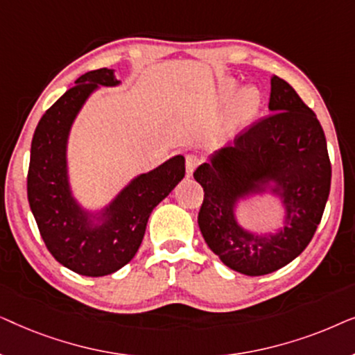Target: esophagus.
Masks as SVG:
<instances>
[{
	"label": "esophagus",
	"mask_w": 355,
	"mask_h": 355,
	"mask_svg": "<svg viewBox=\"0 0 355 355\" xmlns=\"http://www.w3.org/2000/svg\"><path fill=\"white\" fill-rule=\"evenodd\" d=\"M198 164H200V158H198V155H196V153L186 155V169H187L189 176H192Z\"/></svg>",
	"instance_id": "esophagus-1"
}]
</instances>
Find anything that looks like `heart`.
<instances>
[{
    "label": "heart",
    "mask_w": 355,
    "mask_h": 355,
    "mask_svg": "<svg viewBox=\"0 0 355 355\" xmlns=\"http://www.w3.org/2000/svg\"><path fill=\"white\" fill-rule=\"evenodd\" d=\"M237 82L231 77L221 80L220 84V96L223 101L232 98L236 94ZM260 108V94L255 87H244L237 92V95L232 100V123L236 125H244L245 123L254 118L257 111Z\"/></svg>",
    "instance_id": "1"
}]
</instances>
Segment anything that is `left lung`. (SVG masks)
<instances>
[{
    "mask_svg": "<svg viewBox=\"0 0 355 355\" xmlns=\"http://www.w3.org/2000/svg\"><path fill=\"white\" fill-rule=\"evenodd\" d=\"M270 113L196 169L203 187L198 226L207 245L231 270L273 273L302 254L317 231L331 186L327 139L317 116L293 87L271 77ZM280 198L284 226L257 235L239 225L235 208L252 195Z\"/></svg>",
    "mask_w": 355,
    "mask_h": 355,
    "instance_id": "left-lung-1",
    "label": "left lung"
}]
</instances>
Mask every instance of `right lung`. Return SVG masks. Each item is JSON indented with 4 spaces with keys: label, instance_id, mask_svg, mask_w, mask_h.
I'll use <instances>...</instances> for the list:
<instances>
[{
    "label": "right lung",
    "instance_id": "add662e5",
    "mask_svg": "<svg viewBox=\"0 0 355 355\" xmlns=\"http://www.w3.org/2000/svg\"><path fill=\"white\" fill-rule=\"evenodd\" d=\"M121 82L113 69L90 71L42 116L32 139L27 197L50 254L82 276H106L128 265L142 244L153 208L186 174L182 155L134 178L110 205L89 211L72 196L67 139L87 98Z\"/></svg>",
    "mask_w": 355,
    "mask_h": 355
}]
</instances>
